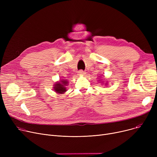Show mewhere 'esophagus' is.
<instances>
[{
	"label": "esophagus",
	"mask_w": 157,
	"mask_h": 157,
	"mask_svg": "<svg viewBox=\"0 0 157 157\" xmlns=\"http://www.w3.org/2000/svg\"><path fill=\"white\" fill-rule=\"evenodd\" d=\"M84 74H85V72H84V71H83L80 70V71H78V75H79V76H82V75H84Z\"/></svg>",
	"instance_id": "1"
}]
</instances>
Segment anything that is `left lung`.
<instances>
[{"label":"left lung","instance_id":"1","mask_svg":"<svg viewBox=\"0 0 157 157\" xmlns=\"http://www.w3.org/2000/svg\"><path fill=\"white\" fill-rule=\"evenodd\" d=\"M98 81H100V83H102V85H108V81H106L105 82V83H104V81H100V79L99 80H98Z\"/></svg>","mask_w":157,"mask_h":157}]
</instances>
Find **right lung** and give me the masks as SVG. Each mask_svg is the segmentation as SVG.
Instances as JSON below:
<instances>
[{"instance_id": "1", "label": "right lung", "mask_w": 157, "mask_h": 157, "mask_svg": "<svg viewBox=\"0 0 157 157\" xmlns=\"http://www.w3.org/2000/svg\"><path fill=\"white\" fill-rule=\"evenodd\" d=\"M69 85V81L67 79H60L53 84V90L56 94H63L67 92V86Z\"/></svg>"}]
</instances>
